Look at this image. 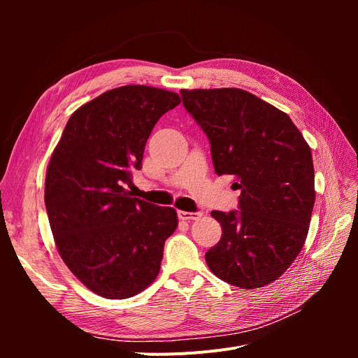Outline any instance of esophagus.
<instances>
[{"label":"esophagus","instance_id":"obj_1","mask_svg":"<svg viewBox=\"0 0 358 358\" xmlns=\"http://www.w3.org/2000/svg\"><path fill=\"white\" fill-rule=\"evenodd\" d=\"M179 220L182 221H196L201 218V212H185V210H179L178 212Z\"/></svg>","mask_w":358,"mask_h":358}]
</instances>
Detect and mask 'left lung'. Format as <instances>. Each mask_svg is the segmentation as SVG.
Masks as SVG:
<instances>
[{
    "label": "left lung",
    "instance_id": "obj_1",
    "mask_svg": "<svg viewBox=\"0 0 358 358\" xmlns=\"http://www.w3.org/2000/svg\"><path fill=\"white\" fill-rule=\"evenodd\" d=\"M210 142L216 175H233L239 209L213 210L221 241L206 252L224 282L272 284L305 245L315 203L310 148L289 116L239 88L180 90Z\"/></svg>",
    "mask_w": 358,
    "mask_h": 358
}]
</instances>
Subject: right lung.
Listing matches in <instances>:
<instances>
[{
	"mask_svg": "<svg viewBox=\"0 0 358 358\" xmlns=\"http://www.w3.org/2000/svg\"><path fill=\"white\" fill-rule=\"evenodd\" d=\"M180 103L146 85L106 91L76 110L50 157L45 203L64 263L95 294L128 299L154 282L173 208L131 197L125 185L142 169L158 119Z\"/></svg>",
	"mask_w": 358,
	"mask_h": 358,
	"instance_id": "add662e5",
	"label": "right lung"
}]
</instances>
